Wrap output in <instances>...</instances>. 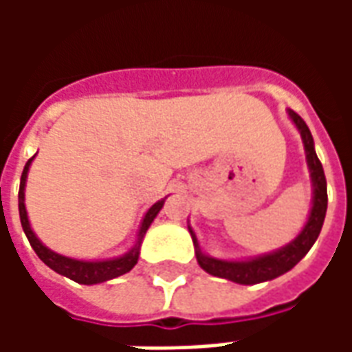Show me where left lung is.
<instances>
[{
    "instance_id": "obj_1",
    "label": "left lung",
    "mask_w": 352,
    "mask_h": 352,
    "mask_svg": "<svg viewBox=\"0 0 352 352\" xmlns=\"http://www.w3.org/2000/svg\"><path fill=\"white\" fill-rule=\"evenodd\" d=\"M287 115L296 126V130L300 131L303 151H305V162H307V169H309L311 209L309 214H307V221L303 224V228L300 230V234L290 243L283 245L280 249L264 252V254H258V256H251V258L236 260L214 258L211 254H207L199 247L198 236H196V232L192 230L190 222H188V232H190L192 243H194L196 260H198L199 267L209 275L232 280V283H237V285L265 283V280H272L283 275V273L290 272L309 252L311 247L317 241L320 228L324 224L326 207H328L324 169H322V164H320L317 153H315V141H313V135H311L307 124L303 122L302 116L296 115L292 109H287Z\"/></svg>"
}]
</instances>
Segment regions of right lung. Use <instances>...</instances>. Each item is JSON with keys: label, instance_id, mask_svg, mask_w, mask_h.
<instances>
[{"label": "right lung", "instance_id": "right-lung-1", "mask_svg": "<svg viewBox=\"0 0 352 352\" xmlns=\"http://www.w3.org/2000/svg\"><path fill=\"white\" fill-rule=\"evenodd\" d=\"M37 156V153L26 162L24 166V171H22V177H20V190H19V213H20V222H22V230L26 234L28 241L34 247V251L37 252V256L49 265L50 270H54L60 275H64L67 279L75 280L79 285H98V283H105V280L115 279V277H120L124 273H128L130 270H133V265L138 264L139 260V249H141V243H143V237H145L146 230L151 228V224L156 219V214L160 213V209L166 204L168 198L158 199L156 204L146 209L143 221L139 224L138 237H135V243L131 247L130 251L124 252L120 256H113V258H101V260H80V258H72V256H65V254H60V252L52 251L47 245L43 243L41 239L37 237V234L32 228L30 224V219H28L26 211V181L28 173H30V168H32V162Z\"/></svg>", "mask_w": 352, "mask_h": 352}]
</instances>
